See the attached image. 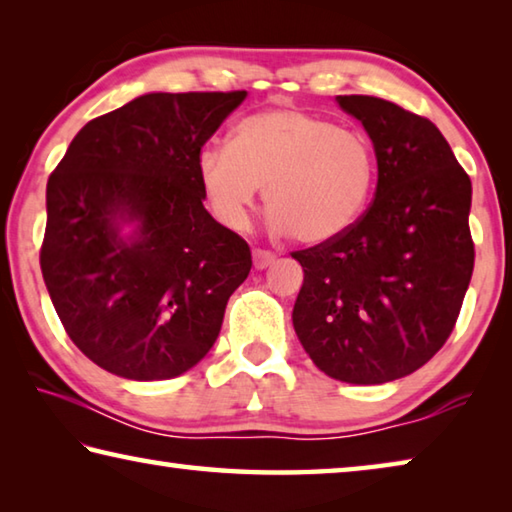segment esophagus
<instances>
[{
  "mask_svg": "<svg viewBox=\"0 0 512 512\" xmlns=\"http://www.w3.org/2000/svg\"><path fill=\"white\" fill-rule=\"evenodd\" d=\"M273 262H275V253H271V250H262V248L253 250V264H255L257 271L268 268Z\"/></svg>",
  "mask_w": 512,
  "mask_h": 512,
  "instance_id": "34e87169",
  "label": "esophagus"
}]
</instances>
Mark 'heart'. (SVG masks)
<instances>
[{"label":"heart","mask_w":512,"mask_h":512,"mask_svg":"<svg viewBox=\"0 0 512 512\" xmlns=\"http://www.w3.org/2000/svg\"><path fill=\"white\" fill-rule=\"evenodd\" d=\"M196 176L225 228H246L264 187L273 230L318 246L345 235L366 212L377 155L361 131L298 108H271L241 119L230 146L205 144Z\"/></svg>","instance_id":"obj_1"}]
</instances>
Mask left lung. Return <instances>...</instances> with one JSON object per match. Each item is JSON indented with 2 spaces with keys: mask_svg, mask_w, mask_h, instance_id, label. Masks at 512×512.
<instances>
[{
  "mask_svg": "<svg viewBox=\"0 0 512 512\" xmlns=\"http://www.w3.org/2000/svg\"><path fill=\"white\" fill-rule=\"evenodd\" d=\"M377 155L375 201L339 239L291 253L302 348L332 379L386 384L424 366L456 325L474 268L472 183L429 119L348 94Z\"/></svg>",
  "mask_w": 512,
  "mask_h": 512,
  "instance_id": "1",
  "label": "left lung"
}]
</instances>
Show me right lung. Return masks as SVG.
<instances>
[{"label":"right lung","mask_w":512,"mask_h":512,"mask_svg":"<svg viewBox=\"0 0 512 512\" xmlns=\"http://www.w3.org/2000/svg\"><path fill=\"white\" fill-rule=\"evenodd\" d=\"M246 99L151 92L85 124L47 183L40 268L69 339L112 375L194 368L253 266L205 210L196 155Z\"/></svg>","instance_id":"right-lung-1"}]
</instances>
